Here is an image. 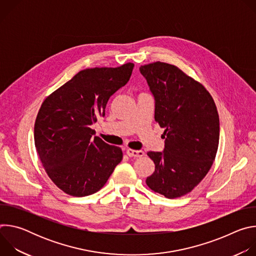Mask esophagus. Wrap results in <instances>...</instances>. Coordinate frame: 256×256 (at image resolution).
Returning <instances> with one entry per match:
<instances>
[{"label": "esophagus", "instance_id": "obj_1", "mask_svg": "<svg viewBox=\"0 0 256 256\" xmlns=\"http://www.w3.org/2000/svg\"><path fill=\"white\" fill-rule=\"evenodd\" d=\"M126 155L130 157H134V158H138V157H142L144 155V153L142 150H132V149H128L126 150Z\"/></svg>", "mask_w": 256, "mask_h": 256}]
</instances>
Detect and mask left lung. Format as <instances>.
<instances>
[{"label":"left lung","mask_w":256,"mask_h":256,"mask_svg":"<svg viewBox=\"0 0 256 256\" xmlns=\"http://www.w3.org/2000/svg\"><path fill=\"white\" fill-rule=\"evenodd\" d=\"M155 99V120L165 138L163 152H148L155 171L146 184L167 198L190 192L210 171L218 146L220 122L208 90L176 66H140Z\"/></svg>","instance_id":"1"}]
</instances>
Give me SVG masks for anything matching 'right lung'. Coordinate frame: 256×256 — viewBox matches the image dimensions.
Wrapping results in <instances>:
<instances>
[{
	"instance_id": "obj_1",
	"label": "right lung",
	"mask_w": 256,
	"mask_h": 256,
	"mask_svg": "<svg viewBox=\"0 0 256 256\" xmlns=\"http://www.w3.org/2000/svg\"><path fill=\"white\" fill-rule=\"evenodd\" d=\"M132 62L80 70L42 102L34 124V142L48 177L64 192L86 196L106 184L122 160L90 128L105 116L106 104L130 80Z\"/></svg>"
}]
</instances>
